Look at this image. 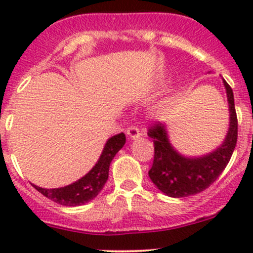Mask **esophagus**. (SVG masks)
Wrapping results in <instances>:
<instances>
[{
	"label": "esophagus",
	"instance_id": "esophagus-1",
	"mask_svg": "<svg viewBox=\"0 0 253 253\" xmlns=\"http://www.w3.org/2000/svg\"><path fill=\"white\" fill-rule=\"evenodd\" d=\"M127 136L129 137L131 139H137L141 137V131H139V128L137 126H134V125H131V126L127 128Z\"/></svg>",
	"mask_w": 253,
	"mask_h": 253
}]
</instances>
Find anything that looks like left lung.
Segmentation results:
<instances>
[{"label": "left lung", "mask_w": 253, "mask_h": 253, "mask_svg": "<svg viewBox=\"0 0 253 253\" xmlns=\"http://www.w3.org/2000/svg\"><path fill=\"white\" fill-rule=\"evenodd\" d=\"M228 96L230 122L224 142L209 154L198 158L181 155L171 145L167 126L155 122L148 129L154 142V160L150 168V180L169 197L181 198L196 195L208 188L228 165L237 142V117L233 89L224 81Z\"/></svg>", "instance_id": "left-lung-1"}]
</instances>
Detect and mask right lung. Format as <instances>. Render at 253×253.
I'll use <instances>...</instances> for the list:
<instances>
[{
	"label": "right lung",
	"instance_id": "right-lung-1",
	"mask_svg": "<svg viewBox=\"0 0 253 253\" xmlns=\"http://www.w3.org/2000/svg\"><path fill=\"white\" fill-rule=\"evenodd\" d=\"M125 143H126L125 133H119L109 138L98 163L94 165L93 169L71 185L60 188H42L39 186H33L48 200L61 206L76 207L85 205L94 200L103 190L109 177V168H110L111 160L114 159L116 153L124 147Z\"/></svg>",
	"mask_w": 253,
	"mask_h": 253
}]
</instances>
